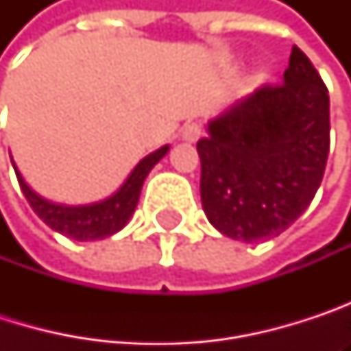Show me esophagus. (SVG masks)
I'll list each match as a JSON object with an SVG mask.
<instances>
[{
	"label": "esophagus",
	"instance_id": "obj_1",
	"mask_svg": "<svg viewBox=\"0 0 351 351\" xmlns=\"http://www.w3.org/2000/svg\"><path fill=\"white\" fill-rule=\"evenodd\" d=\"M201 134H203V128H201V123H197V121H189V123H184L182 130H180V136H182L184 142H197V140L201 138Z\"/></svg>",
	"mask_w": 351,
	"mask_h": 351
}]
</instances>
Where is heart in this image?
Masks as SVG:
<instances>
[{
	"label": "heart",
	"instance_id": "b5f03b06",
	"mask_svg": "<svg viewBox=\"0 0 351 351\" xmlns=\"http://www.w3.org/2000/svg\"><path fill=\"white\" fill-rule=\"evenodd\" d=\"M262 79H264V75H262V73H258V75H256V77H254V81H256V83H260V81H262Z\"/></svg>",
	"mask_w": 351,
	"mask_h": 351
}]
</instances>
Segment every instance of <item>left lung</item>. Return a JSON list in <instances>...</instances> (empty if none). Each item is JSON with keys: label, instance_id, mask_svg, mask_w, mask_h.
<instances>
[{"label": "left lung", "instance_id": "8db88e82", "mask_svg": "<svg viewBox=\"0 0 351 351\" xmlns=\"http://www.w3.org/2000/svg\"><path fill=\"white\" fill-rule=\"evenodd\" d=\"M197 142L209 223L240 242L282 234L313 201L329 154V95L293 46L280 85H264L207 123Z\"/></svg>", "mask_w": 351, "mask_h": 351}]
</instances>
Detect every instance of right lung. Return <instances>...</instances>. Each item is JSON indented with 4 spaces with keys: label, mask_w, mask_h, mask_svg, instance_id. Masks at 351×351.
Masks as SVG:
<instances>
[{
    "label": "right lung",
    "mask_w": 351,
    "mask_h": 351,
    "mask_svg": "<svg viewBox=\"0 0 351 351\" xmlns=\"http://www.w3.org/2000/svg\"><path fill=\"white\" fill-rule=\"evenodd\" d=\"M169 146L158 148L156 152L148 154L146 158H142L136 169L130 173L125 178V182L104 201L99 203H91V205H58L52 203L44 197H40L36 191L28 186V182L24 180V176L20 175L18 167L14 165V171L18 176V182L22 186V193L26 195L30 207L34 209V213L54 232L77 240V242H93V240H104L113 234H117L132 217V213L136 211L138 199H140V191L142 184L146 180L148 173L156 167V162L167 156Z\"/></svg>",
    "instance_id": "right-lung-1"
}]
</instances>
